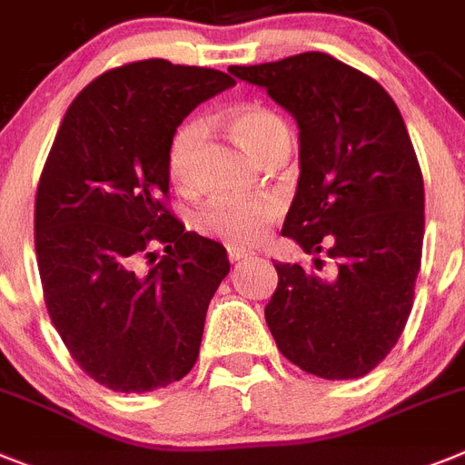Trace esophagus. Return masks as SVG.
<instances>
[{"instance_id": "1", "label": "esophagus", "mask_w": 465, "mask_h": 465, "mask_svg": "<svg viewBox=\"0 0 465 465\" xmlns=\"http://www.w3.org/2000/svg\"><path fill=\"white\" fill-rule=\"evenodd\" d=\"M252 256V252L249 249H242V247H235V244H228V259L235 263V261H242V259H249Z\"/></svg>"}]
</instances>
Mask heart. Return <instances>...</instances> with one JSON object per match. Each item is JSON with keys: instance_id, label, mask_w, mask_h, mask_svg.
Instances as JSON below:
<instances>
[{"instance_id": "obj_1", "label": "heart", "mask_w": 465, "mask_h": 465, "mask_svg": "<svg viewBox=\"0 0 465 465\" xmlns=\"http://www.w3.org/2000/svg\"><path fill=\"white\" fill-rule=\"evenodd\" d=\"M225 124L242 148L265 162L282 145H289L287 124L272 110L242 105L225 114ZM206 126L202 119H188L173 131L166 148V172L176 188L190 190L197 183V164L204 148ZM280 213V202L272 194L256 197H212L194 213V228L202 235L230 244H253Z\"/></svg>"}]
</instances>
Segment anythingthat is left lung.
<instances>
[{
  "label": "left lung",
  "mask_w": 465,
  "mask_h": 465,
  "mask_svg": "<svg viewBox=\"0 0 465 465\" xmlns=\"http://www.w3.org/2000/svg\"><path fill=\"white\" fill-rule=\"evenodd\" d=\"M230 73L299 122L301 176L282 235L334 261L327 277L275 263L265 322L308 374L360 379L402 336L421 268L423 176L402 114L376 79L320 51Z\"/></svg>",
  "instance_id": "1"
}]
</instances>
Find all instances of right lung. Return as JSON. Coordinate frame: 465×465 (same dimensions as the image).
Instances as JSON below:
<instances>
[{"label":"right lung","instance_id":"right-lung-1","mask_svg":"<svg viewBox=\"0 0 465 465\" xmlns=\"http://www.w3.org/2000/svg\"><path fill=\"white\" fill-rule=\"evenodd\" d=\"M230 86L221 70L164 58L105 70L70 103L44 162V303L79 369L114 392L172 386L197 362L230 263L223 244L188 232L169 209L166 148L202 101Z\"/></svg>","mask_w":465,"mask_h":465}]
</instances>
